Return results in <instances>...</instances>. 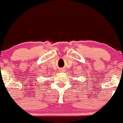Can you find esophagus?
<instances>
[{
  "instance_id": "1",
  "label": "esophagus",
  "mask_w": 123,
  "mask_h": 123,
  "mask_svg": "<svg viewBox=\"0 0 123 123\" xmlns=\"http://www.w3.org/2000/svg\"><path fill=\"white\" fill-rule=\"evenodd\" d=\"M64 70H65V69H60L61 71H64Z\"/></svg>"
}]
</instances>
